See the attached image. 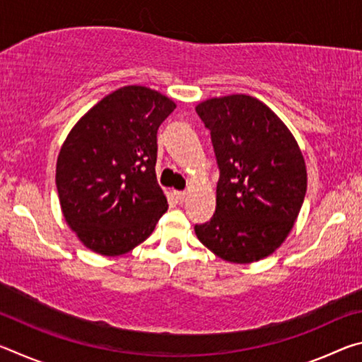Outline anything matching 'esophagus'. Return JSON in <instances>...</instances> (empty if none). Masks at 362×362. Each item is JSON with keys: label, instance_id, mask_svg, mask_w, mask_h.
<instances>
[{"label": "esophagus", "instance_id": "obj_1", "mask_svg": "<svg viewBox=\"0 0 362 362\" xmlns=\"http://www.w3.org/2000/svg\"><path fill=\"white\" fill-rule=\"evenodd\" d=\"M173 196H174L175 203H183L187 198V192H173Z\"/></svg>", "mask_w": 362, "mask_h": 362}]
</instances>
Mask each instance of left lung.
Segmentation results:
<instances>
[{"instance_id": "1", "label": "left lung", "mask_w": 362, "mask_h": 362, "mask_svg": "<svg viewBox=\"0 0 362 362\" xmlns=\"http://www.w3.org/2000/svg\"><path fill=\"white\" fill-rule=\"evenodd\" d=\"M211 131L218 168L216 214L196 223L220 259L250 263L274 252L292 230L306 193V168L289 129L265 103L236 94L196 107Z\"/></svg>"}]
</instances>
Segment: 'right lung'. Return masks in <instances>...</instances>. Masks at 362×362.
<instances>
[{"mask_svg":"<svg viewBox=\"0 0 362 362\" xmlns=\"http://www.w3.org/2000/svg\"><path fill=\"white\" fill-rule=\"evenodd\" d=\"M175 103L144 86L115 90L86 113L57 159L64 217L86 247L124 254L148 238L168 211L156 180L158 127Z\"/></svg>","mask_w":362,"mask_h":362,"instance_id":"right-lung-1","label":"right lung"}]
</instances>
